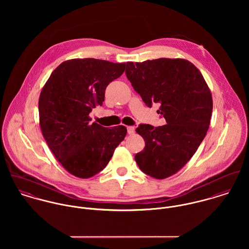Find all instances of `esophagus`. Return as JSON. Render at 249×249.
Listing matches in <instances>:
<instances>
[{
    "label": "esophagus",
    "mask_w": 249,
    "mask_h": 249,
    "mask_svg": "<svg viewBox=\"0 0 249 249\" xmlns=\"http://www.w3.org/2000/svg\"><path fill=\"white\" fill-rule=\"evenodd\" d=\"M126 128H127V133H128V134L131 135V134L134 133V127H133V126H127Z\"/></svg>",
    "instance_id": "34e87169"
}]
</instances>
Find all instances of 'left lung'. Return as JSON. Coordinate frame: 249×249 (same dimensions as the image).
Instances as JSON below:
<instances>
[{
	"label": "left lung",
	"mask_w": 249,
	"mask_h": 249,
	"mask_svg": "<svg viewBox=\"0 0 249 249\" xmlns=\"http://www.w3.org/2000/svg\"><path fill=\"white\" fill-rule=\"evenodd\" d=\"M126 76L147 107L160 105L162 126L140 124L144 147L135 155L140 170L165 179L193 157L210 125L213 99L199 70L182 58L126 62Z\"/></svg>",
	"instance_id": "8db88e82"
}]
</instances>
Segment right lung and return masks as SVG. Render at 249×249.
I'll list each match as a JSON object with an SVG mask.
<instances>
[{
  "label": "right lung",
  "mask_w": 249,
  "mask_h": 249,
  "mask_svg": "<svg viewBox=\"0 0 249 249\" xmlns=\"http://www.w3.org/2000/svg\"><path fill=\"white\" fill-rule=\"evenodd\" d=\"M125 63L74 58L57 66L40 93L38 109L43 137L62 167L79 178L94 177L109 163L125 135L124 125L91 123L102 106L107 85L120 77Z\"/></svg>",
  "instance_id": "add662e5"
}]
</instances>
